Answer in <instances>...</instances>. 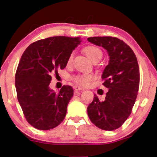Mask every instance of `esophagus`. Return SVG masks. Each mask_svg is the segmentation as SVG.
Instances as JSON below:
<instances>
[{
	"mask_svg": "<svg viewBox=\"0 0 157 157\" xmlns=\"http://www.w3.org/2000/svg\"><path fill=\"white\" fill-rule=\"evenodd\" d=\"M74 89L75 90H77V91H82V90L84 89L83 88L81 87V86H77V85L74 86Z\"/></svg>",
	"mask_w": 157,
	"mask_h": 157,
	"instance_id": "obj_1",
	"label": "esophagus"
}]
</instances>
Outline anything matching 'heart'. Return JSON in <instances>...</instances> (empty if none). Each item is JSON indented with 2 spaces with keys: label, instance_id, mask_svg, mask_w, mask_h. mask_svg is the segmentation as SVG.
<instances>
[{
  "label": "heart",
  "instance_id": "b5f03b06",
  "mask_svg": "<svg viewBox=\"0 0 157 157\" xmlns=\"http://www.w3.org/2000/svg\"><path fill=\"white\" fill-rule=\"evenodd\" d=\"M84 52L87 56L92 61H99L103 56L102 51L96 46H88L84 48ZM74 59V53H71L68 58L67 63L71 64L73 61ZM73 79L76 83L81 86H87L93 81L94 76L90 74H78L73 77Z\"/></svg>",
  "mask_w": 157,
  "mask_h": 157
}]
</instances>
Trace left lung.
I'll return each instance as SVG.
<instances>
[{"instance_id":"obj_1","label":"left lung","mask_w":157,"mask_h":157,"mask_svg":"<svg viewBox=\"0 0 157 157\" xmlns=\"http://www.w3.org/2000/svg\"><path fill=\"white\" fill-rule=\"evenodd\" d=\"M88 40L107 50L110 59L102 74V84L109 91L103 101L94 94L88 115L99 128L115 130L128 119L136 101L140 81L138 61L132 49L119 38L96 36Z\"/></svg>"}]
</instances>
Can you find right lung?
<instances>
[{"label":"right lung","instance_id":"add662e5","mask_svg":"<svg viewBox=\"0 0 157 157\" xmlns=\"http://www.w3.org/2000/svg\"><path fill=\"white\" fill-rule=\"evenodd\" d=\"M80 37L53 36L32 43L23 52L16 73L17 98L27 121L34 128L49 130L63 121L74 95L71 86L59 93L49 89L51 74L63 69Z\"/></svg>","mask_w":157,"mask_h":157}]
</instances>
